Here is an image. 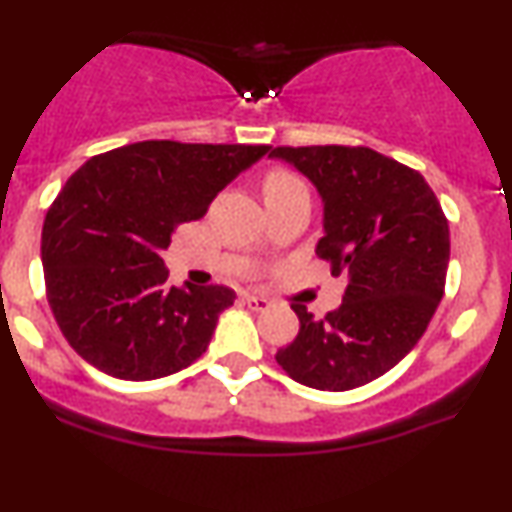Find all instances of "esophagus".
Masks as SVG:
<instances>
[{
	"label": "esophagus",
	"mask_w": 512,
	"mask_h": 512,
	"mask_svg": "<svg viewBox=\"0 0 512 512\" xmlns=\"http://www.w3.org/2000/svg\"><path fill=\"white\" fill-rule=\"evenodd\" d=\"M245 305L250 307V310H255V312H264V310H269V300L267 298H260V295H245Z\"/></svg>",
	"instance_id": "obj_1"
}]
</instances>
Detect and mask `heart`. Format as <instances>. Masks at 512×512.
I'll use <instances>...</instances> for the list:
<instances>
[{
    "instance_id": "b5f03b06",
    "label": "heart",
    "mask_w": 512,
    "mask_h": 512,
    "mask_svg": "<svg viewBox=\"0 0 512 512\" xmlns=\"http://www.w3.org/2000/svg\"><path fill=\"white\" fill-rule=\"evenodd\" d=\"M303 181L298 176L291 174V171L274 169L269 171L267 178H264V200L267 197H281L286 193H293V190H303Z\"/></svg>"
}]
</instances>
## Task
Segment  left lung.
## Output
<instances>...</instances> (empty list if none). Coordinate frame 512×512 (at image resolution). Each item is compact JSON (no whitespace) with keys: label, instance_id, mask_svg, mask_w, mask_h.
<instances>
[{"label":"left lung","instance_id":"left-lung-1","mask_svg":"<svg viewBox=\"0 0 512 512\" xmlns=\"http://www.w3.org/2000/svg\"><path fill=\"white\" fill-rule=\"evenodd\" d=\"M317 188L324 236L315 252L348 274L338 310L315 319L291 307L300 331L276 362L298 384L350 391L379 379L417 346L443 298L451 236L422 174L369 147H274Z\"/></svg>","mask_w":512,"mask_h":512}]
</instances>
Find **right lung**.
Instances as JSON below:
<instances>
[{"label":"right lung","instance_id":"1","mask_svg":"<svg viewBox=\"0 0 512 512\" xmlns=\"http://www.w3.org/2000/svg\"><path fill=\"white\" fill-rule=\"evenodd\" d=\"M269 145L145 140L85 162L42 226L47 300L71 348L109 377L162 379L205 353L236 293L169 286L162 250L176 226L209 202Z\"/></svg>","mask_w":512,"mask_h":512}]
</instances>
